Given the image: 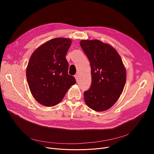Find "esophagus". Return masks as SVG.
<instances>
[{"label": "esophagus", "instance_id": "1", "mask_svg": "<svg viewBox=\"0 0 154 154\" xmlns=\"http://www.w3.org/2000/svg\"><path fill=\"white\" fill-rule=\"evenodd\" d=\"M75 79H76V81L77 82L78 80H79V75H78L77 74L75 75Z\"/></svg>", "mask_w": 154, "mask_h": 154}]
</instances>
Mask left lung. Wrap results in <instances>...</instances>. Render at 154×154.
I'll use <instances>...</instances> for the list:
<instances>
[{"label":"left lung","instance_id":"obj_1","mask_svg":"<svg viewBox=\"0 0 154 154\" xmlns=\"http://www.w3.org/2000/svg\"><path fill=\"white\" fill-rule=\"evenodd\" d=\"M80 46L89 60L92 84L84 92L87 106L97 112L109 109L122 94L126 70L115 48L99 40H82Z\"/></svg>","mask_w":154,"mask_h":154}]
</instances>
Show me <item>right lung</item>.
Listing matches in <instances>:
<instances>
[{"label": "right lung", "instance_id": "1", "mask_svg": "<svg viewBox=\"0 0 154 154\" xmlns=\"http://www.w3.org/2000/svg\"><path fill=\"white\" fill-rule=\"evenodd\" d=\"M71 43L67 38L51 39L38 47L29 60L26 77L30 91L46 107L58 104L76 82L75 77L68 74L66 58Z\"/></svg>", "mask_w": 154, "mask_h": 154}]
</instances>
